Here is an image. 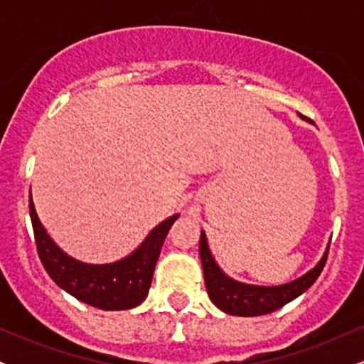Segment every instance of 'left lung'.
I'll use <instances>...</instances> for the list:
<instances>
[{"instance_id": "obj_1", "label": "left lung", "mask_w": 364, "mask_h": 364, "mask_svg": "<svg viewBox=\"0 0 364 364\" xmlns=\"http://www.w3.org/2000/svg\"><path fill=\"white\" fill-rule=\"evenodd\" d=\"M327 255L328 246L325 250L323 257L320 258V262L311 270H308L306 274L294 279V281L281 284V286H255V284H245L229 277L217 265L214 255L208 248L205 232L202 231V236H200V258H202L203 279H205L208 298L219 310L236 316L267 315V313L279 310L284 304L301 296L318 279L320 272L325 267V262H327Z\"/></svg>"}]
</instances>
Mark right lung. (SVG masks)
Masks as SVG:
<instances>
[{
  "label": "right lung",
  "instance_id": "add662e5",
  "mask_svg": "<svg viewBox=\"0 0 364 364\" xmlns=\"http://www.w3.org/2000/svg\"><path fill=\"white\" fill-rule=\"evenodd\" d=\"M28 208L37 252L49 277L78 301L109 311L129 310L147 298L161 248L171 225L179 217V214H174L162 220L128 257L118 262L94 265L75 260L54 243L39 220L32 195L28 196Z\"/></svg>",
  "mask_w": 364,
  "mask_h": 364
}]
</instances>
